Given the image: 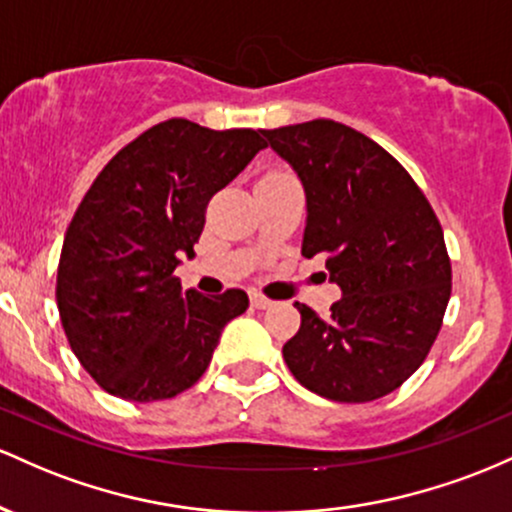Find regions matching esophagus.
<instances>
[{
    "mask_svg": "<svg viewBox=\"0 0 512 512\" xmlns=\"http://www.w3.org/2000/svg\"><path fill=\"white\" fill-rule=\"evenodd\" d=\"M273 304V300L271 297H266V295H261V292H251V307H256V309H268Z\"/></svg>",
    "mask_w": 512,
    "mask_h": 512,
    "instance_id": "esophagus-1",
    "label": "esophagus"
}]
</instances>
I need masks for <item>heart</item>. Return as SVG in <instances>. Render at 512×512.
<instances>
[{
  "label": "heart",
  "mask_w": 512,
  "mask_h": 512,
  "mask_svg": "<svg viewBox=\"0 0 512 512\" xmlns=\"http://www.w3.org/2000/svg\"><path fill=\"white\" fill-rule=\"evenodd\" d=\"M268 174H287L285 169H273V171H268Z\"/></svg>",
  "instance_id": "heart-1"
}]
</instances>
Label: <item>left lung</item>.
<instances>
[{"instance_id": "left-lung-1", "label": "left lung", "mask_w": 512, "mask_h": 512, "mask_svg": "<svg viewBox=\"0 0 512 512\" xmlns=\"http://www.w3.org/2000/svg\"><path fill=\"white\" fill-rule=\"evenodd\" d=\"M307 193L302 256H326L341 300L321 319L300 309L283 346L295 380L343 404L404 384L438 338L452 266L435 210L387 149L336 120L261 130Z\"/></svg>"}]
</instances>
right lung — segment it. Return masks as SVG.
<instances>
[{
    "mask_svg": "<svg viewBox=\"0 0 512 512\" xmlns=\"http://www.w3.org/2000/svg\"><path fill=\"white\" fill-rule=\"evenodd\" d=\"M266 147L261 130H210L171 118L137 135L74 212L57 266L70 348L101 389L125 401L186 392L208 370L244 290L205 297L174 271L193 256L210 198Z\"/></svg>",
    "mask_w": 512,
    "mask_h": 512,
    "instance_id": "right-lung-1",
    "label": "right lung"
}]
</instances>
